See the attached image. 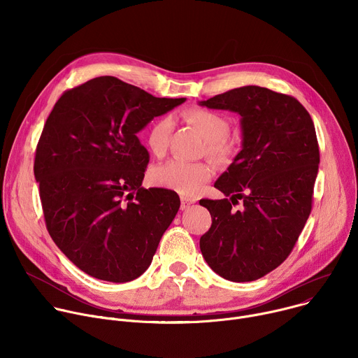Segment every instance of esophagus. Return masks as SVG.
I'll list each match as a JSON object with an SVG mask.
<instances>
[{"instance_id":"obj_1","label":"esophagus","mask_w":358,"mask_h":358,"mask_svg":"<svg viewBox=\"0 0 358 358\" xmlns=\"http://www.w3.org/2000/svg\"><path fill=\"white\" fill-rule=\"evenodd\" d=\"M195 202V199H192V198H188V196H181V210H187L191 203H194Z\"/></svg>"}]
</instances>
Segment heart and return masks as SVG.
<instances>
[{
	"instance_id": "b5f03b06",
	"label": "heart",
	"mask_w": 358,
	"mask_h": 358,
	"mask_svg": "<svg viewBox=\"0 0 358 358\" xmlns=\"http://www.w3.org/2000/svg\"><path fill=\"white\" fill-rule=\"evenodd\" d=\"M184 119L195 126L207 141V155L225 162L232 155V145L227 141L229 123L221 115L207 109H187ZM173 119L162 116L152 122L145 133V144L156 157H163L170 143L173 131ZM213 177V169L208 163H189L184 160H170L151 171V181L159 187L169 188L185 195H195L202 185Z\"/></svg>"
}]
</instances>
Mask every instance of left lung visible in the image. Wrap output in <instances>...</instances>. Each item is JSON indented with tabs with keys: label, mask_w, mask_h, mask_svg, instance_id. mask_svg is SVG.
<instances>
[{
	"label": "left lung",
	"mask_w": 358,
	"mask_h": 358,
	"mask_svg": "<svg viewBox=\"0 0 358 358\" xmlns=\"http://www.w3.org/2000/svg\"><path fill=\"white\" fill-rule=\"evenodd\" d=\"M241 116L242 150L214 187L222 199H201L213 218L199 239L203 259L231 282H252L289 257L308 221L320 152L309 112L297 99L242 86L199 101ZM242 199L244 206L234 210Z\"/></svg>",
	"instance_id": "obj_1"
}]
</instances>
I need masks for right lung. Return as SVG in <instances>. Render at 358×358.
Returning <instances> with one entry per match:
<instances>
[{"label":"right lung","instance_id":"obj_1","mask_svg":"<svg viewBox=\"0 0 358 358\" xmlns=\"http://www.w3.org/2000/svg\"><path fill=\"white\" fill-rule=\"evenodd\" d=\"M184 101L100 76L66 90L48 116L34 163L45 224L85 273L124 283L150 266L180 198L141 187L150 156L137 133Z\"/></svg>","mask_w":358,"mask_h":358}]
</instances>
